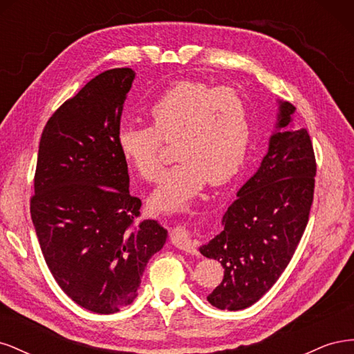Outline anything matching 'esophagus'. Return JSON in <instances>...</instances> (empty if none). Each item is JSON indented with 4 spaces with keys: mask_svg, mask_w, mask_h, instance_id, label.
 Returning <instances> with one entry per match:
<instances>
[{
    "mask_svg": "<svg viewBox=\"0 0 354 354\" xmlns=\"http://www.w3.org/2000/svg\"><path fill=\"white\" fill-rule=\"evenodd\" d=\"M169 238H171V243H173L176 248L185 251V252H189V254L198 252L195 243L192 242V239L189 236V232L185 227H176L171 230Z\"/></svg>",
    "mask_w": 354,
    "mask_h": 354,
    "instance_id": "esophagus-1",
    "label": "esophagus"
}]
</instances>
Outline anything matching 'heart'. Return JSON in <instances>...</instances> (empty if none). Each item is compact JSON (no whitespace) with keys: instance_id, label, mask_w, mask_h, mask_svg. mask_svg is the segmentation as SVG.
Returning <instances> with one entry per match:
<instances>
[{"instance_id":"heart-1","label":"heart","mask_w":354,"mask_h":354,"mask_svg":"<svg viewBox=\"0 0 354 354\" xmlns=\"http://www.w3.org/2000/svg\"><path fill=\"white\" fill-rule=\"evenodd\" d=\"M153 125L122 124L116 143L137 174L158 178L164 140L174 142L178 162L168 168L151 203L158 211L186 209L207 180L224 185L239 173L252 140L248 103L233 88L202 81H177L152 103Z\"/></svg>"}]
</instances>
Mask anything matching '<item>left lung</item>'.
Here are the masks:
<instances>
[{"label": "left lung", "mask_w": 354, "mask_h": 354, "mask_svg": "<svg viewBox=\"0 0 354 354\" xmlns=\"http://www.w3.org/2000/svg\"><path fill=\"white\" fill-rule=\"evenodd\" d=\"M295 108L279 102L276 130L257 173L223 216V230L199 251L221 263L223 282L207 297L220 310H243L269 291L306 230L316 159L306 128H291Z\"/></svg>", "instance_id": "left-lung-1"}]
</instances>
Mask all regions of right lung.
<instances>
[{
  "label": "right lung",
  "mask_w": 354,
  "mask_h": 354,
  "mask_svg": "<svg viewBox=\"0 0 354 354\" xmlns=\"http://www.w3.org/2000/svg\"><path fill=\"white\" fill-rule=\"evenodd\" d=\"M136 73L104 71L51 115L42 131L30 217L59 286L94 313L134 301L149 259L168 233L137 221L127 160L116 143L124 102Z\"/></svg>",
  "instance_id": "1"
}]
</instances>
